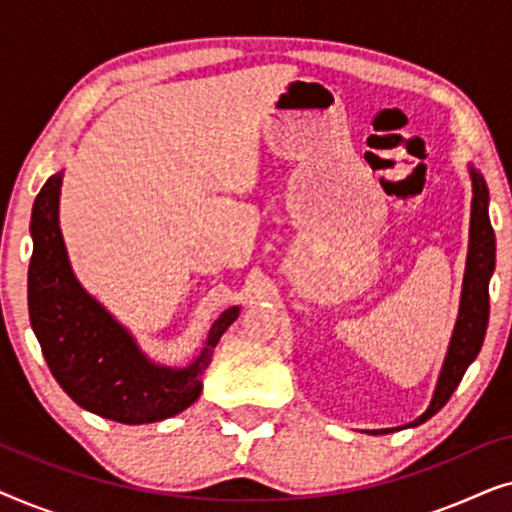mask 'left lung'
<instances>
[{
    "instance_id": "left-lung-1",
    "label": "left lung",
    "mask_w": 512,
    "mask_h": 512,
    "mask_svg": "<svg viewBox=\"0 0 512 512\" xmlns=\"http://www.w3.org/2000/svg\"><path fill=\"white\" fill-rule=\"evenodd\" d=\"M468 174H471L473 184V200H471V230H468V256H466V272L464 284H461V300H459V314L457 324H454L450 347H447L443 368H440L436 391L426 408L424 415H419L415 422L398 426V429H410V426L424 424L431 419L443 405L450 401L454 389L459 387L461 377H464L466 368L475 361L480 354L482 340L487 333L489 321V279H492L494 265H496V240L492 223H489V191L485 184V177L468 165ZM396 429H375L366 431L370 436H384Z\"/></svg>"
}]
</instances>
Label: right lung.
<instances>
[{"label":"right lung","instance_id":"add662e5","mask_svg":"<svg viewBox=\"0 0 512 512\" xmlns=\"http://www.w3.org/2000/svg\"><path fill=\"white\" fill-rule=\"evenodd\" d=\"M62 172L41 188L32 207V261L27 305L32 331L51 373L83 410L121 424H151L179 415L200 398L202 375L221 335L240 317L228 307L184 368L151 361L135 335L111 317L76 279L60 230Z\"/></svg>","mask_w":512,"mask_h":512}]
</instances>
